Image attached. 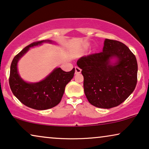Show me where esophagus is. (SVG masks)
Segmentation results:
<instances>
[{
    "instance_id": "obj_1",
    "label": "esophagus",
    "mask_w": 149,
    "mask_h": 149,
    "mask_svg": "<svg viewBox=\"0 0 149 149\" xmlns=\"http://www.w3.org/2000/svg\"><path fill=\"white\" fill-rule=\"evenodd\" d=\"M74 69H75V74H79V73H81V69L79 68V67L75 66Z\"/></svg>"
}]
</instances>
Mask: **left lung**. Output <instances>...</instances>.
<instances>
[{
    "mask_svg": "<svg viewBox=\"0 0 149 149\" xmlns=\"http://www.w3.org/2000/svg\"><path fill=\"white\" fill-rule=\"evenodd\" d=\"M77 64L84 77L85 94L95 107H117L135 89L137 60L123 42L106 38L102 52L81 57Z\"/></svg>",
    "mask_w": 149,
    "mask_h": 149,
    "instance_id": "1",
    "label": "left lung"
}]
</instances>
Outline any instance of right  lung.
<instances>
[{
	"instance_id": "obj_1",
	"label": "right lung",
	"mask_w": 149,
	"mask_h": 149,
	"mask_svg": "<svg viewBox=\"0 0 149 149\" xmlns=\"http://www.w3.org/2000/svg\"><path fill=\"white\" fill-rule=\"evenodd\" d=\"M43 42L54 43L52 40H43L32 42L14 57L10 68L9 85L13 95L26 107L36 110H47L60 102L65 87L73 78L74 68L65 72L60 68H55L43 80L37 83H28L19 76L17 63L30 47Z\"/></svg>"
}]
</instances>
